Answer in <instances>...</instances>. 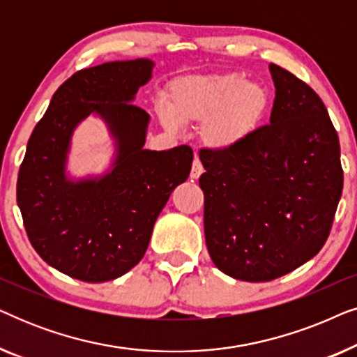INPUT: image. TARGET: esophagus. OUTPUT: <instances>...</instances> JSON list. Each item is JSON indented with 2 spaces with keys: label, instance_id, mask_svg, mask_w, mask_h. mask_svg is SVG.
I'll list each match as a JSON object with an SVG mask.
<instances>
[{
  "label": "esophagus",
  "instance_id": "1",
  "mask_svg": "<svg viewBox=\"0 0 357 357\" xmlns=\"http://www.w3.org/2000/svg\"><path fill=\"white\" fill-rule=\"evenodd\" d=\"M202 174H203V165H202V162H199V159H195L193 165H192V172H190V178L197 180V178H199V175Z\"/></svg>",
  "mask_w": 357,
  "mask_h": 357
}]
</instances>
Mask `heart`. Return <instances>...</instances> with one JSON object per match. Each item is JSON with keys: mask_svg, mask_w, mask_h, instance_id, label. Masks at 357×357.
Instances as JSON below:
<instances>
[{"mask_svg": "<svg viewBox=\"0 0 357 357\" xmlns=\"http://www.w3.org/2000/svg\"><path fill=\"white\" fill-rule=\"evenodd\" d=\"M270 89L242 73H211L177 77L165 91L162 123L177 130L178 123H199L204 148L227 153L247 143L268 115Z\"/></svg>", "mask_w": 357, "mask_h": 357, "instance_id": "b5f03b06", "label": "heart"}]
</instances>
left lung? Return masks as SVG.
<instances>
[{
	"mask_svg": "<svg viewBox=\"0 0 357 357\" xmlns=\"http://www.w3.org/2000/svg\"><path fill=\"white\" fill-rule=\"evenodd\" d=\"M270 125L241 148L203 149L204 237L224 275L260 282L284 276L325 245L343 192L340 139L305 82L270 65Z\"/></svg>",
	"mask_w": 357,
	"mask_h": 357,
	"instance_id": "1",
	"label": "left lung"
}]
</instances>
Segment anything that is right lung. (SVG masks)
I'll use <instances>...</instances> for the list:
<instances>
[{
  "instance_id": "add662e5",
  "label": "right lung",
  "mask_w": 357,
  "mask_h": 357,
  "mask_svg": "<svg viewBox=\"0 0 357 357\" xmlns=\"http://www.w3.org/2000/svg\"><path fill=\"white\" fill-rule=\"evenodd\" d=\"M149 58L102 63L63 82L29 138L17 206L29 241L55 270L86 282L123 276L139 263L170 193L188 178L193 151L144 149L149 114L133 105L153 77ZM89 114L114 143L102 174L67 170L74 130Z\"/></svg>"
}]
</instances>
